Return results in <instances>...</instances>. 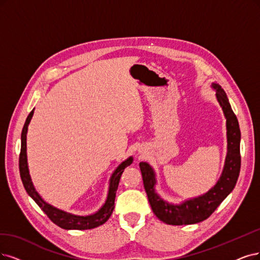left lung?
Here are the masks:
<instances>
[{
	"label": "left lung",
	"mask_w": 260,
	"mask_h": 260,
	"mask_svg": "<svg viewBox=\"0 0 260 260\" xmlns=\"http://www.w3.org/2000/svg\"><path fill=\"white\" fill-rule=\"evenodd\" d=\"M211 86L216 91V99L223 109L227 128V154L225 165L216 184L204 195L185 200L180 205L169 204L156 193L154 169L147 161H141L139 164L143 186H145L153 212L161 222L169 225H190L207 219L220 203L232 193L240 174L241 133H240L239 122L222 86L218 83H212Z\"/></svg>",
	"instance_id": "obj_1"
}]
</instances>
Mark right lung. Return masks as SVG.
Returning a JSON list of instances; mask_svg holds the SVG:
<instances>
[{
  "mask_svg": "<svg viewBox=\"0 0 260 260\" xmlns=\"http://www.w3.org/2000/svg\"><path fill=\"white\" fill-rule=\"evenodd\" d=\"M34 109L27 115L25 120V123L23 125L22 133H21V150L20 155H19V170H20V177L22 180L23 186L26 190V193L31 196V198L35 201L44 212L47 214L52 222L63 229H76V230H84V229H92L95 227H99L103 225L104 223L107 222L110 215L112 214V211L114 209V199H115V193L119 186V182L121 179V176L123 174L124 169L127 166H129L133 162V157L129 156L126 160L122 161L121 164L117 167L111 175V178L109 180V189L107 199H106L105 204L103 207L91 215H76L66 212L61 209H57L50 204L46 203V201L41 197V195L37 193L35 189L33 182L28 172V166H27V158H26V133H27V126L30 124V121L33 117Z\"/></svg>",
  "mask_w": 260,
  "mask_h": 260,
  "instance_id": "1",
  "label": "right lung"
}]
</instances>
